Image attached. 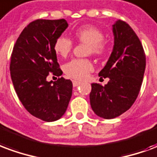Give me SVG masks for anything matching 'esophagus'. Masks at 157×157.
Segmentation results:
<instances>
[{"label":"esophagus","mask_w":157,"mask_h":157,"mask_svg":"<svg viewBox=\"0 0 157 157\" xmlns=\"http://www.w3.org/2000/svg\"><path fill=\"white\" fill-rule=\"evenodd\" d=\"M72 83H73V86H74V87H76V86H78L81 85V82H76V81H73Z\"/></svg>","instance_id":"esophagus-1"}]
</instances>
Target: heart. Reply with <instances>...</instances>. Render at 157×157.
Here are the masks:
<instances>
[{
    "label": "heart",
    "instance_id": "b5f03b06",
    "mask_svg": "<svg viewBox=\"0 0 157 157\" xmlns=\"http://www.w3.org/2000/svg\"><path fill=\"white\" fill-rule=\"evenodd\" d=\"M75 40L86 44L88 53L101 56L105 51L106 46L104 42V34L101 30L93 25H86L79 27L74 31ZM73 43L69 38L61 36L54 43V50L57 55L66 57L71 52ZM93 66L87 59H73L65 65L64 71L69 77L75 80H83L92 71Z\"/></svg>",
    "mask_w": 157,
    "mask_h": 157
}]
</instances>
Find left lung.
<instances>
[{
	"label": "left lung",
	"instance_id": "left-lung-1",
	"mask_svg": "<svg viewBox=\"0 0 157 157\" xmlns=\"http://www.w3.org/2000/svg\"><path fill=\"white\" fill-rule=\"evenodd\" d=\"M114 46L99 76L110 79L104 86L91 84L90 106L98 117L113 119L133 105L142 84L146 55L139 38L130 25L118 20L112 25Z\"/></svg>",
	"mask_w": 157,
	"mask_h": 157
}]
</instances>
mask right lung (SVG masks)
Returning <instances> with one entry per match:
<instances>
[{
    "label": "right lung",
    "mask_w": 157,
    "mask_h": 157,
    "mask_svg": "<svg viewBox=\"0 0 157 157\" xmlns=\"http://www.w3.org/2000/svg\"><path fill=\"white\" fill-rule=\"evenodd\" d=\"M67 26L65 19L36 20L21 33L10 56V77L18 98L29 113L44 121L60 119L72 95L71 80H46L50 73L62 74L54 43Z\"/></svg>",
    "instance_id": "obj_1"
}]
</instances>
